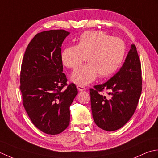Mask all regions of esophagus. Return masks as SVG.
<instances>
[{
	"label": "esophagus",
	"instance_id": "34e87169",
	"mask_svg": "<svg viewBox=\"0 0 158 158\" xmlns=\"http://www.w3.org/2000/svg\"><path fill=\"white\" fill-rule=\"evenodd\" d=\"M77 89H78L79 91H84V90H85V87L84 86H81V85H78L77 86Z\"/></svg>",
	"mask_w": 158,
	"mask_h": 158
}]
</instances>
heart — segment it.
I'll return each mask as SVG.
<instances>
[{
    "mask_svg": "<svg viewBox=\"0 0 158 158\" xmlns=\"http://www.w3.org/2000/svg\"><path fill=\"white\" fill-rule=\"evenodd\" d=\"M125 54L124 41L104 32L91 31L82 33L77 46L65 48L61 53L63 65L74 69L85 60L88 63L74 71L73 82L80 85L91 83L99 76L104 78L113 74L123 63Z\"/></svg>",
    "mask_w": 158,
    "mask_h": 158,
    "instance_id": "b5f03b06",
    "label": "heart"
}]
</instances>
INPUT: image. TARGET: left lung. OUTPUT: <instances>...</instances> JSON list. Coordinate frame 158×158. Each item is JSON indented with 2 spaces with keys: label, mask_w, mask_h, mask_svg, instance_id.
<instances>
[{
  "label": "left lung",
  "mask_w": 158,
  "mask_h": 158,
  "mask_svg": "<svg viewBox=\"0 0 158 158\" xmlns=\"http://www.w3.org/2000/svg\"><path fill=\"white\" fill-rule=\"evenodd\" d=\"M106 90L108 97L101 93ZM142 92L140 60L131 45L119 72L108 82L90 89L92 114L95 124L106 131L123 127L132 117Z\"/></svg>",
  "instance_id": "1"
}]
</instances>
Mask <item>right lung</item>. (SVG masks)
Here are the masks:
<instances>
[{"label":"right lung","mask_w":158,"mask_h":158,"mask_svg":"<svg viewBox=\"0 0 158 158\" xmlns=\"http://www.w3.org/2000/svg\"><path fill=\"white\" fill-rule=\"evenodd\" d=\"M69 34L60 29L35 35L21 65L22 104L32 123L47 134H59L67 127L69 107L78 94L76 85H67L63 73L61 46Z\"/></svg>","instance_id":"add662e5"}]
</instances>
